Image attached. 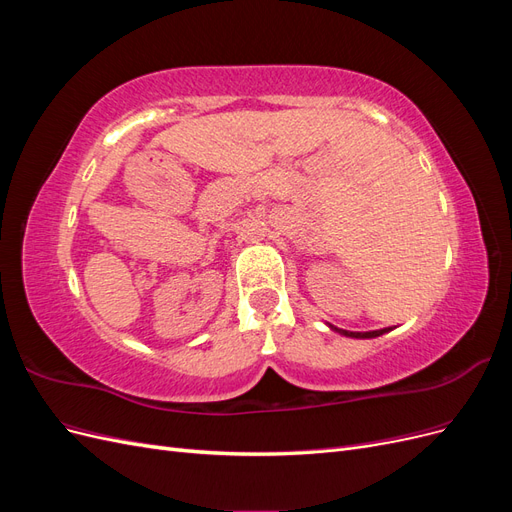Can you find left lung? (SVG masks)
Here are the masks:
<instances>
[{
    "instance_id": "1",
    "label": "left lung",
    "mask_w": 512,
    "mask_h": 512,
    "mask_svg": "<svg viewBox=\"0 0 512 512\" xmlns=\"http://www.w3.org/2000/svg\"><path fill=\"white\" fill-rule=\"evenodd\" d=\"M329 329H331V331H335V333H339V335L354 337V339H371V337H380V335H384V333L393 331V329L389 327V329H378V331H365V333H356V331H344V329H337V327H333V324H329Z\"/></svg>"
}]
</instances>
